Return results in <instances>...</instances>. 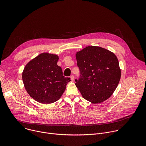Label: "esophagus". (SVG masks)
Here are the masks:
<instances>
[{"instance_id":"esophagus-1","label":"esophagus","mask_w":146,"mask_h":146,"mask_svg":"<svg viewBox=\"0 0 146 146\" xmlns=\"http://www.w3.org/2000/svg\"><path fill=\"white\" fill-rule=\"evenodd\" d=\"M70 80H71L72 81H73V80H74V76L73 75H72V76H70Z\"/></svg>"}]
</instances>
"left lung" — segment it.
<instances>
[{
  "instance_id": "left-lung-1",
  "label": "left lung",
  "mask_w": 146,
  "mask_h": 146,
  "mask_svg": "<svg viewBox=\"0 0 146 146\" xmlns=\"http://www.w3.org/2000/svg\"><path fill=\"white\" fill-rule=\"evenodd\" d=\"M76 58L81 75L75 84L82 96L94 104L109 99L121 75L116 55L107 49L91 46L77 51Z\"/></svg>"
}]
</instances>
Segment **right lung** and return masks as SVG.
I'll use <instances>...</instances> for the list:
<instances>
[{"instance_id": "1", "label": "right lung", "mask_w": 146, "mask_h": 146, "mask_svg": "<svg viewBox=\"0 0 146 146\" xmlns=\"http://www.w3.org/2000/svg\"><path fill=\"white\" fill-rule=\"evenodd\" d=\"M59 56L43 52L31 60L23 72V81L28 94L36 101L50 104L57 101L66 90L70 78L63 76L57 65Z\"/></svg>"}]
</instances>
